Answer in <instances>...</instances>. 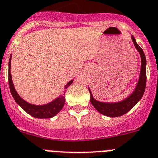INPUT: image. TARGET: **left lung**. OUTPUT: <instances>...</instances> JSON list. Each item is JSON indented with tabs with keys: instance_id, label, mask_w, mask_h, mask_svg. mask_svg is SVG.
<instances>
[{
	"instance_id": "left-lung-1",
	"label": "left lung",
	"mask_w": 158,
	"mask_h": 158,
	"mask_svg": "<svg viewBox=\"0 0 158 158\" xmlns=\"http://www.w3.org/2000/svg\"><path fill=\"white\" fill-rule=\"evenodd\" d=\"M131 38H132L134 46L139 52L140 58H141V69H140V77H139L138 82H137V85L134 91L127 98L120 102H103L96 100L93 98L91 91L89 88V91L90 93V102H91L92 105L99 113L104 116H110V117H117V116H123L125 113L129 112L140 100L144 93L147 81L146 57H145L143 49L139 46L133 35L131 36Z\"/></svg>"
}]
</instances>
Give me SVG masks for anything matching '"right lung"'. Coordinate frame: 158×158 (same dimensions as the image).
I'll use <instances>...</instances> for the list:
<instances>
[{
    "label": "right lung",
    "instance_id": "1",
    "mask_svg": "<svg viewBox=\"0 0 158 158\" xmlns=\"http://www.w3.org/2000/svg\"><path fill=\"white\" fill-rule=\"evenodd\" d=\"M10 62H11V56H10V59H9L8 63V83H9V88H10V93H11L12 96L15 99V102L26 112L28 113L31 116H34L38 119H48V118H52L53 116H56L58 113L61 111V110L63 107L64 104L65 102V93L62 96H59L57 99L53 100L52 102H49V103L45 104V105H33L29 102H26L25 100L22 99L18 93L15 90V86L13 85V82H12L11 79V74H10ZM73 82V80L69 81L66 85L65 86V89H67ZM66 91V90H65Z\"/></svg>",
    "mask_w": 158,
    "mask_h": 158
}]
</instances>
